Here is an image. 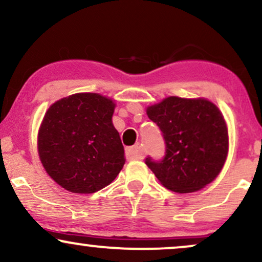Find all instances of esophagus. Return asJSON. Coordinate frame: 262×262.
<instances>
[{
    "label": "esophagus",
    "instance_id": "obj_1",
    "mask_svg": "<svg viewBox=\"0 0 262 262\" xmlns=\"http://www.w3.org/2000/svg\"><path fill=\"white\" fill-rule=\"evenodd\" d=\"M142 150L141 146L139 144L134 145V146L127 148V157L129 160H138V158L142 157Z\"/></svg>",
    "mask_w": 262,
    "mask_h": 262
}]
</instances>
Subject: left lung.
Wrapping results in <instances>:
<instances>
[{
  "mask_svg": "<svg viewBox=\"0 0 262 262\" xmlns=\"http://www.w3.org/2000/svg\"><path fill=\"white\" fill-rule=\"evenodd\" d=\"M147 116L165 141L162 161L145 163L168 190L187 193L201 190L219 175L228 152L226 122L207 99L165 98L147 107Z\"/></svg>",
  "mask_w": 262,
  "mask_h": 262,
  "instance_id": "8db88e82",
  "label": "left lung"
}]
</instances>
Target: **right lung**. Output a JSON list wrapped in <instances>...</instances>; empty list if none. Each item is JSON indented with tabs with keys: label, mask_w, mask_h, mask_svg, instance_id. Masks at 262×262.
<instances>
[{
	"label": "right lung",
	"mask_w": 262,
	"mask_h": 262,
	"mask_svg": "<svg viewBox=\"0 0 262 262\" xmlns=\"http://www.w3.org/2000/svg\"><path fill=\"white\" fill-rule=\"evenodd\" d=\"M115 102L97 93L55 101L38 130V155L49 177L74 193H93L117 177L124 148L112 124Z\"/></svg>",
	"instance_id": "1"
}]
</instances>
